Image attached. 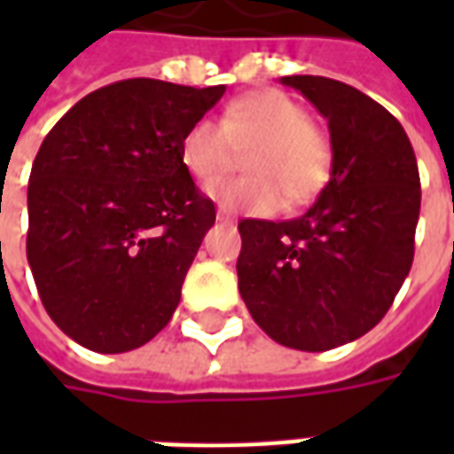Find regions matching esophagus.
<instances>
[{
  "label": "esophagus",
  "instance_id": "obj_1",
  "mask_svg": "<svg viewBox=\"0 0 454 454\" xmlns=\"http://www.w3.org/2000/svg\"><path fill=\"white\" fill-rule=\"evenodd\" d=\"M216 218H218V221H221V223H233V216L228 214L226 208H218Z\"/></svg>",
  "mask_w": 454,
  "mask_h": 454
}]
</instances>
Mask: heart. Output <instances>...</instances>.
Listing matches in <instances>:
<instances>
[{"label":"heart","instance_id":"heart-1","mask_svg":"<svg viewBox=\"0 0 454 454\" xmlns=\"http://www.w3.org/2000/svg\"><path fill=\"white\" fill-rule=\"evenodd\" d=\"M247 152V178L208 189V197L231 214L267 216L282 207L306 204L325 187L333 169V145L294 97L257 90L236 97L214 119L189 123L179 140V158L201 187L215 184Z\"/></svg>","mask_w":454,"mask_h":454}]
</instances>
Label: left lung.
<instances>
[{
    "label": "left lung",
    "mask_w": 454,
    "mask_h": 454,
    "mask_svg": "<svg viewBox=\"0 0 454 454\" xmlns=\"http://www.w3.org/2000/svg\"><path fill=\"white\" fill-rule=\"evenodd\" d=\"M282 84L328 121L333 169L304 216L238 223V289L272 340L324 352L372 331L409 277L419 165L399 121L360 90L316 74Z\"/></svg>",
    "instance_id": "obj_1"
}]
</instances>
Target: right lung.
I'll list each match as a JSON object with an SVG mask.
<instances>
[{
	"instance_id": "obj_1",
	"label": "right lung",
	"mask_w": 454,
	"mask_h": 454,
	"mask_svg": "<svg viewBox=\"0 0 454 454\" xmlns=\"http://www.w3.org/2000/svg\"><path fill=\"white\" fill-rule=\"evenodd\" d=\"M223 92L121 80L80 99L41 143L26 257L48 316L87 350H136L175 314L216 221L179 140Z\"/></svg>"
}]
</instances>
